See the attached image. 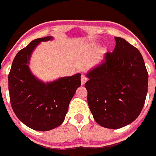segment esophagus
<instances>
[{
	"label": "esophagus",
	"mask_w": 156,
	"mask_h": 156,
	"mask_svg": "<svg viewBox=\"0 0 156 156\" xmlns=\"http://www.w3.org/2000/svg\"><path fill=\"white\" fill-rule=\"evenodd\" d=\"M87 81V78L85 76H81V83H82V85L84 84Z\"/></svg>",
	"instance_id": "obj_1"
}]
</instances>
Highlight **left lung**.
I'll list each match as a JSON object with an SVG mask.
<instances>
[{"label": "left lung", "mask_w": 156, "mask_h": 156, "mask_svg": "<svg viewBox=\"0 0 156 156\" xmlns=\"http://www.w3.org/2000/svg\"><path fill=\"white\" fill-rule=\"evenodd\" d=\"M113 52L87 73V103L100 126L119 129L140 115L148 92V74L141 54L121 37Z\"/></svg>", "instance_id": "8db88e82"}]
</instances>
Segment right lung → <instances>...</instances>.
Instances as JSON below:
<instances>
[{"label":"right lung","mask_w":156,"mask_h":156,"mask_svg":"<svg viewBox=\"0 0 156 156\" xmlns=\"http://www.w3.org/2000/svg\"><path fill=\"white\" fill-rule=\"evenodd\" d=\"M45 37L34 40L16 55L8 75V90L14 112L19 120L38 131H48L62 124L69 105L81 85L80 73L44 83L29 67L31 55Z\"/></svg>","instance_id":"1"}]
</instances>
